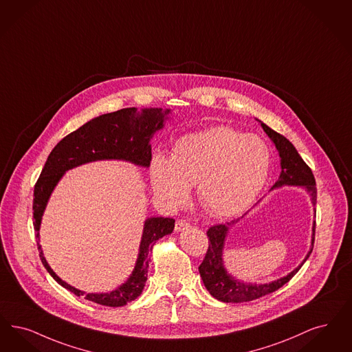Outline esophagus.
<instances>
[{"mask_svg":"<svg viewBox=\"0 0 352 352\" xmlns=\"http://www.w3.org/2000/svg\"><path fill=\"white\" fill-rule=\"evenodd\" d=\"M190 224L186 220H177L175 223V232H182L184 229H187Z\"/></svg>","mask_w":352,"mask_h":352,"instance_id":"34e87169","label":"esophagus"}]
</instances>
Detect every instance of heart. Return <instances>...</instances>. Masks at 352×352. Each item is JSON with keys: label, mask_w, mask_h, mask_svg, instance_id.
I'll use <instances>...</instances> for the list:
<instances>
[{"label": "heart", "mask_w": 352, "mask_h": 352, "mask_svg": "<svg viewBox=\"0 0 352 352\" xmlns=\"http://www.w3.org/2000/svg\"><path fill=\"white\" fill-rule=\"evenodd\" d=\"M271 155L255 135L213 126L175 141L171 155H157L151 166L155 197L169 208L186 203L197 184L199 204L214 217L245 211L267 181Z\"/></svg>", "instance_id": "1"}]
</instances>
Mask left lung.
<instances>
[{
  "label": "left lung",
  "instance_id": "left-lung-1",
  "mask_svg": "<svg viewBox=\"0 0 352 352\" xmlns=\"http://www.w3.org/2000/svg\"><path fill=\"white\" fill-rule=\"evenodd\" d=\"M258 122L261 123L268 138L275 144V148L278 149L279 157H280V175H279V179L271 187V190L280 188L283 186L302 187L309 194L311 204L316 206V201H317L316 179L313 177V173L309 166L304 162V160L301 158V155H298V152L296 151L291 141L287 140L283 135L271 129L263 122L261 120ZM237 221L239 220L228 223L226 226L219 224V226H211L208 229L207 236L210 239V246L204 256V261L199 266V272L207 291L214 298L223 302H246V301H253L255 298L275 292L276 289H279L285 283H288L295 276L297 271L309 258L310 253L313 250V245H314L316 221H313V226H311V243H310L309 252L295 270H292L289 274H287L280 279L265 283V284L243 283L232 276L226 271L224 261H223L226 236L229 233V229Z\"/></svg>",
  "mask_w": 352,
  "mask_h": 352
}]
</instances>
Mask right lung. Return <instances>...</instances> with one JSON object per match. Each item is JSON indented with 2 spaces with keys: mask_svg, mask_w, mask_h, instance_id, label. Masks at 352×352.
<instances>
[{
  "mask_svg": "<svg viewBox=\"0 0 352 352\" xmlns=\"http://www.w3.org/2000/svg\"><path fill=\"white\" fill-rule=\"evenodd\" d=\"M170 110L162 109H123L115 113H103L85 123L57 144L48 155L42 174L34 188V228L38 239L39 256L43 266L55 280L76 296L104 307H123L141 295L148 279L149 254L155 241L168 236L174 230V219L149 217L144 223L140 248L135 268L129 278L116 289L106 294H86L61 280L44 258L39 243V230L43 213L52 191L65 171L89 162L118 160L126 161L141 168H149L152 161L151 140L157 131L165 126Z\"/></svg>",
  "mask_w": 352,
  "mask_h": 352,
  "instance_id": "add662e5",
  "label": "right lung"
}]
</instances>
